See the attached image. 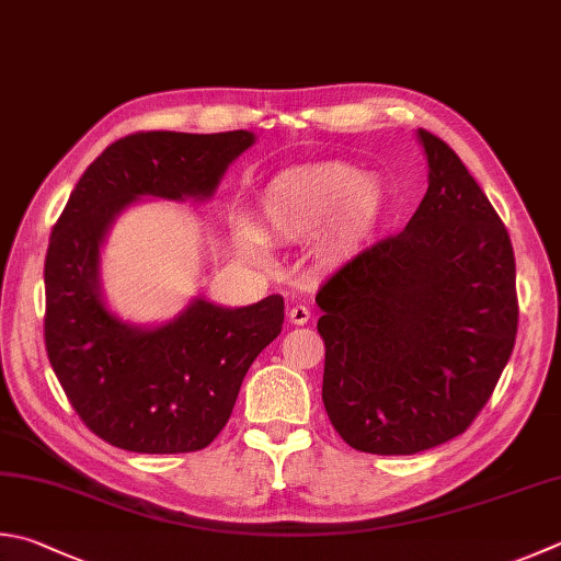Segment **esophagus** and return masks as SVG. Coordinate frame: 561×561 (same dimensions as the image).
I'll return each instance as SVG.
<instances>
[{
  "instance_id": "34e87169",
  "label": "esophagus",
  "mask_w": 561,
  "mask_h": 561,
  "mask_svg": "<svg viewBox=\"0 0 561 561\" xmlns=\"http://www.w3.org/2000/svg\"><path fill=\"white\" fill-rule=\"evenodd\" d=\"M310 317H312V312H310L308 305H293L290 312H288V320L293 324H308Z\"/></svg>"
}]
</instances>
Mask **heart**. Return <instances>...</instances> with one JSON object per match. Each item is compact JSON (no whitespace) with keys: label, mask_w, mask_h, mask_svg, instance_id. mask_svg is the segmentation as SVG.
<instances>
[{"label":"heart","mask_w":561,"mask_h":561,"mask_svg":"<svg viewBox=\"0 0 561 561\" xmlns=\"http://www.w3.org/2000/svg\"><path fill=\"white\" fill-rule=\"evenodd\" d=\"M390 190L378 175L348 163H320L285 171L263 190L261 215L271 237L308 241L324 234L332 256L354 251L383 225L390 213ZM239 247L251 256L266 253L259 229H239Z\"/></svg>","instance_id":"b5f03b06"}]
</instances>
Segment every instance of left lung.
Returning a JSON list of instances; mask_svg holds the SVG:
<instances>
[{"label": "left lung", "mask_w": 561, "mask_h": 561, "mask_svg": "<svg viewBox=\"0 0 561 561\" xmlns=\"http://www.w3.org/2000/svg\"><path fill=\"white\" fill-rule=\"evenodd\" d=\"M430 187L408 227L317 293L322 403L348 447L417 454L489 403L517 334L508 229L461 158L425 129Z\"/></svg>", "instance_id": "obj_1"}]
</instances>
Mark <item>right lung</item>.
Returning <instances> with one entry per match:
<instances>
[{"instance_id": "1", "label": "right lung", "mask_w": 561, "mask_h": 561, "mask_svg": "<svg viewBox=\"0 0 561 561\" xmlns=\"http://www.w3.org/2000/svg\"><path fill=\"white\" fill-rule=\"evenodd\" d=\"M256 141L251 131H139L107 146L76 190L46 253V352L80 420L112 447L139 454L205 449L234 410L249 366L283 330V298L219 308L195 298L153 330L112 314L100 288V247L144 195L213 197Z\"/></svg>"}]
</instances>
